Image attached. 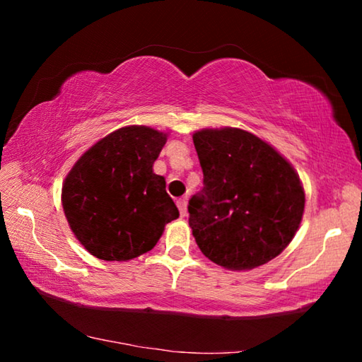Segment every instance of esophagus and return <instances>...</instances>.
<instances>
[{
	"label": "esophagus",
	"instance_id": "1",
	"mask_svg": "<svg viewBox=\"0 0 362 362\" xmlns=\"http://www.w3.org/2000/svg\"><path fill=\"white\" fill-rule=\"evenodd\" d=\"M177 207H179L180 216L185 217L187 216V199H179V201H177Z\"/></svg>",
	"mask_w": 362,
	"mask_h": 362
}]
</instances>
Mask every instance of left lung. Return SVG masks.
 Returning <instances> with one entry per match:
<instances>
[{"mask_svg":"<svg viewBox=\"0 0 362 362\" xmlns=\"http://www.w3.org/2000/svg\"><path fill=\"white\" fill-rule=\"evenodd\" d=\"M204 187L188 203V223L207 259L252 269L289 246L305 192L296 169L254 134L222 127L193 134Z\"/></svg>","mask_w":362,"mask_h":362,"instance_id":"1","label":"left lung"}]
</instances>
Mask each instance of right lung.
I'll list each match as a JSON object with an SVG mask.
<instances>
[{
    "mask_svg": "<svg viewBox=\"0 0 362 362\" xmlns=\"http://www.w3.org/2000/svg\"><path fill=\"white\" fill-rule=\"evenodd\" d=\"M168 134L127 126L108 134L78 159L62 187L71 231L88 252L126 262L156 246L179 217L166 180L153 173Z\"/></svg>",
    "mask_w": 362,
    "mask_h": 362,
    "instance_id": "add662e5",
    "label": "right lung"
}]
</instances>
